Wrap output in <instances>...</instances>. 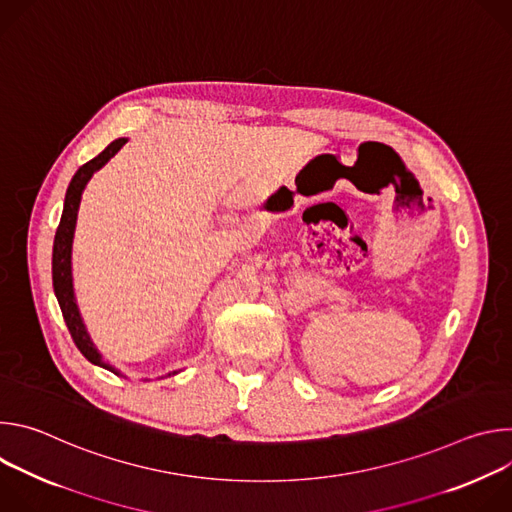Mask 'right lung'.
<instances>
[{
    "instance_id": "obj_1",
    "label": "right lung",
    "mask_w": 512,
    "mask_h": 512,
    "mask_svg": "<svg viewBox=\"0 0 512 512\" xmlns=\"http://www.w3.org/2000/svg\"><path fill=\"white\" fill-rule=\"evenodd\" d=\"M125 141L127 139H123V137L111 141L97 158L83 164L77 170V174L72 176V180L68 184V190H66L60 225L56 229L54 247H52V285H54V294H56L58 306L62 310V318L66 322V328H68L72 340H75L77 348L83 352V356L87 360H91L93 364H99V367H103L107 371H113V369L101 358L95 344L91 342V338L87 334V328L81 320L77 302H75V291H72L70 253H72V237H75V225H77V212H79V204H81V194H83L87 182L91 180V176L99 168H103L123 148ZM172 375H176V373H172Z\"/></svg>"
}]
</instances>
